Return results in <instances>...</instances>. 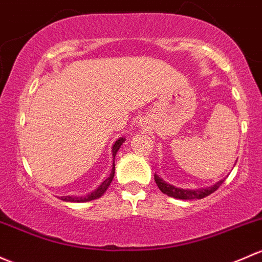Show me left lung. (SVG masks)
Returning a JSON list of instances; mask_svg holds the SVG:
<instances>
[{"mask_svg":"<svg viewBox=\"0 0 262 262\" xmlns=\"http://www.w3.org/2000/svg\"><path fill=\"white\" fill-rule=\"evenodd\" d=\"M154 181H156L157 186L158 188L163 192L164 194L167 196L173 197V198H178V200H201V198H205L207 196H210L211 193H213L222 183H224L225 180H221L220 182H217L216 184L213 186L207 187V188H201V189H183V188H178V187L172 186V184L167 183L162 180L159 176L154 174Z\"/></svg>","mask_w":262,"mask_h":262,"instance_id":"8db88e82","label":"left lung"}]
</instances>
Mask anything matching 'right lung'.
Here are the masks:
<instances>
[{"label": "right lung", "mask_w": 262, "mask_h": 262, "mask_svg": "<svg viewBox=\"0 0 262 262\" xmlns=\"http://www.w3.org/2000/svg\"><path fill=\"white\" fill-rule=\"evenodd\" d=\"M124 138H119L117 140V142L114 143V145H113V157L115 158V156H117V152L119 150L120 145L124 143ZM114 173H115V166H114V162H113V168H112V173H110V176L108 178H106L105 181L103 182V183L100 184V186L98 187V188L95 189V191H93L92 193L86 194V196H81V197H71V196H62L60 197V200L65 201V202H88V201H93V200H96V198L101 197L104 194V192L108 189V187L110 186V183H112L113 178H114Z\"/></svg>", "instance_id": "1"}]
</instances>
